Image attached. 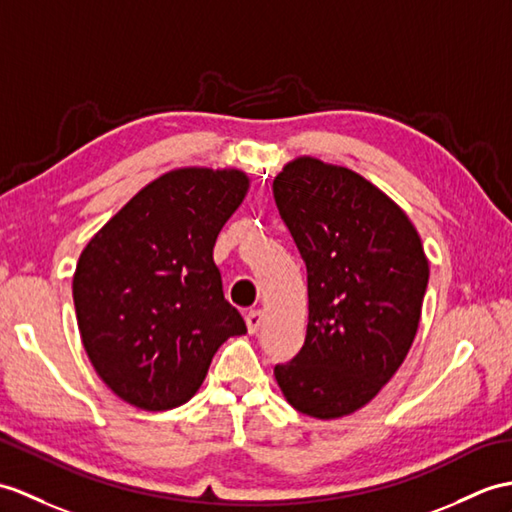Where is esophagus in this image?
Segmentation results:
<instances>
[{
	"label": "esophagus",
	"instance_id": "obj_1",
	"mask_svg": "<svg viewBox=\"0 0 512 512\" xmlns=\"http://www.w3.org/2000/svg\"><path fill=\"white\" fill-rule=\"evenodd\" d=\"M264 323V310H251L246 314V325L251 334H257V329Z\"/></svg>",
	"mask_w": 512,
	"mask_h": 512
}]
</instances>
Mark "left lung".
<instances>
[{"instance_id": "left-lung-1", "label": "left lung", "mask_w": 512, "mask_h": 512, "mask_svg": "<svg viewBox=\"0 0 512 512\" xmlns=\"http://www.w3.org/2000/svg\"><path fill=\"white\" fill-rule=\"evenodd\" d=\"M307 268V334L275 366L285 401L331 421L371 403L417 336L430 261L408 213L344 165L296 157L272 181Z\"/></svg>"}]
</instances>
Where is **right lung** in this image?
Returning a JSON list of instances; mask_svg holds the SVG:
<instances>
[{
    "mask_svg": "<svg viewBox=\"0 0 512 512\" xmlns=\"http://www.w3.org/2000/svg\"><path fill=\"white\" fill-rule=\"evenodd\" d=\"M248 187L237 168L170 170L82 248L71 281L80 338L95 373L130 406H181L220 344L246 334L224 299L213 246Z\"/></svg>",
    "mask_w": 512,
    "mask_h": 512,
    "instance_id": "1",
    "label": "right lung"
}]
</instances>
